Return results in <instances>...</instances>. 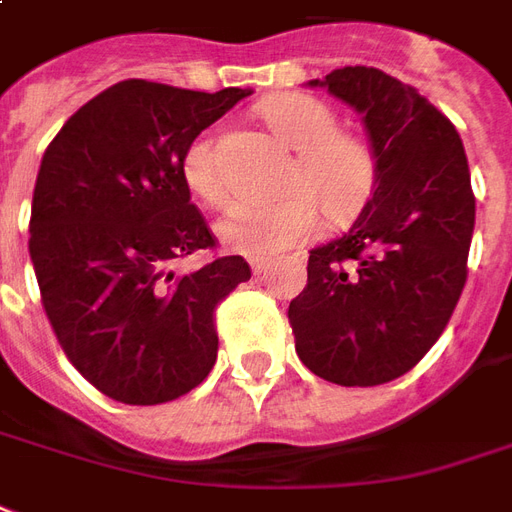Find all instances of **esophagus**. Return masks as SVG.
I'll list each match as a JSON object with an SVG mask.
<instances>
[{
	"mask_svg": "<svg viewBox=\"0 0 512 512\" xmlns=\"http://www.w3.org/2000/svg\"><path fill=\"white\" fill-rule=\"evenodd\" d=\"M267 267H270V261H267V259H251L253 275H261V272L267 270Z\"/></svg>",
	"mask_w": 512,
	"mask_h": 512,
	"instance_id": "1",
	"label": "esophagus"
}]
</instances>
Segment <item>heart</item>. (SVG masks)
<instances>
[{"instance_id":"obj_1","label":"heart","mask_w":512,"mask_h":512,"mask_svg":"<svg viewBox=\"0 0 512 512\" xmlns=\"http://www.w3.org/2000/svg\"><path fill=\"white\" fill-rule=\"evenodd\" d=\"M259 113L272 134L294 148V161L283 175L288 194L275 202L232 205L218 218L215 232L229 251L270 259L313 237L321 221L318 207L326 218L343 221L364 205L375 183V153L359 132L337 126L334 110L318 96H270ZM180 172L191 194L207 205L226 199L213 140L191 142L180 159Z\"/></svg>"}]
</instances>
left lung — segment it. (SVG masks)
<instances>
[{
	"label": "left lung",
	"instance_id": "left-lung-1",
	"mask_svg": "<svg viewBox=\"0 0 512 512\" xmlns=\"http://www.w3.org/2000/svg\"><path fill=\"white\" fill-rule=\"evenodd\" d=\"M310 86L361 113L375 188L343 237L310 251L288 324L318 378L380 386L424 359L459 302L475 229L470 167L456 126L383 69H334Z\"/></svg>",
	"mask_w": 512,
	"mask_h": 512
}]
</instances>
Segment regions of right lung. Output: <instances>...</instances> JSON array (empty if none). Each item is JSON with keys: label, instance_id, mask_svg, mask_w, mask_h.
I'll use <instances>...</instances> for the list:
<instances>
[{"label": "right lung", "instance_id": "right-lung-1", "mask_svg": "<svg viewBox=\"0 0 512 512\" xmlns=\"http://www.w3.org/2000/svg\"><path fill=\"white\" fill-rule=\"evenodd\" d=\"M248 88L215 94L124 80L61 126L34 183L29 256L72 367L105 397L161 405L197 388L218 356L215 307L251 278L213 251L180 159Z\"/></svg>", "mask_w": 512, "mask_h": 512}]
</instances>
